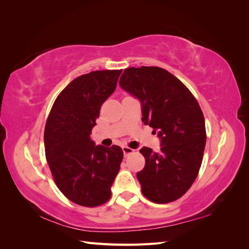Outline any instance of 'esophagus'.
<instances>
[{
  "instance_id": "34e87169",
  "label": "esophagus",
  "mask_w": 249,
  "mask_h": 249,
  "mask_svg": "<svg viewBox=\"0 0 249 249\" xmlns=\"http://www.w3.org/2000/svg\"><path fill=\"white\" fill-rule=\"evenodd\" d=\"M123 152H124V157H127L130 154L134 153V149L129 147V146H123Z\"/></svg>"
}]
</instances>
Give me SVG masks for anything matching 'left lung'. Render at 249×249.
Listing matches in <instances>:
<instances>
[{"mask_svg": "<svg viewBox=\"0 0 249 249\" xmlns=\"http://www.w3.org/2000/svg\"><path fill=\"white\" fill-rule=\"evenodd\" d=\"M140 100L142 122L161 138V149L142 147L145 166L137 172L141 191L150 201L182 197L197 178L206 146V124L197 100L182 82L158 66L125 69L119 80Z\"/></svg>", "mask_w": 249, "mask_h": 249, "instance_id": "left-lung-1", "label": "left lung"}]
</instances>
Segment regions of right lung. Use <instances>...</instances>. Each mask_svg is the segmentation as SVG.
Masks as SVG:
<instances>
[{
  "instance_id": "right-lung-1",
  "label": "right lung",
  "mask_w": 249,
  "mask_h": 249,
  "mask_svg": "<svg viewBox=\"0 0 249 249\" xmlns=\"http://www.w3.org/2000/svg\"><path fill=\"white\" fill-rule=\"evenodd\" d=\"M123 70L94 71L72 80L55 100L44 127V149L54 182L77 205L94 208L111 197L122 164V147L90 139L104 102Z\"/></svg>"
}]
</instances>
